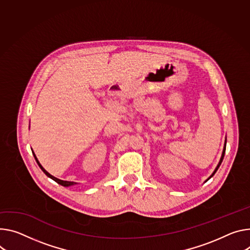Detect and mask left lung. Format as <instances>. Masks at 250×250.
I'll use <instances>...</instances> for the list:
<instances>
[{
	"label": "left lung",
	"mask_w": 250,
	"mask_h": 250,
	"mask_svg": "<svg viewBox=\"0 0 250 250\" xmlns=\"http://www.w3.org/2000/svg\"><path fill=\"white\" fill-rule=\"evenodd\" d=\"M225 146H226V144H225V145H224V148H223V151H222V155H221V158H220V162H219V164H218V166H217V167H216V168H215V170H214V171H213V173H212V174H211V176H210V177H212V176H213V175H214V173H215V172H216V170H217V169H218V167H220V165H221V163H222V161H223V157H224V153H225ZM210 177H209V178H210Z\"/></svg>",
	"instance_id": "obj_1"
}]
</instances>
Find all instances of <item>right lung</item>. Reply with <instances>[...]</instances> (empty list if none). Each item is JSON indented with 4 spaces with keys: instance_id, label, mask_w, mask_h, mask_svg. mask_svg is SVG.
Wrapping results in <instances>:
<instances>
[{
    "instance_id": "1",
    "label": "right lung",
    "mask_w": 250,
    "mask_h": 250,
    "mask_svg": "<svg viewBox=\"0 0 250 250\" xmlns=\"http://www.w3.org/2000/svg\"><path fill=\"white\" fill-rule=\"evenodd\" d=\"M34 154V156H35V158H36V161H37V163H38V165H39V167H41V169L46 173V175H48L49 177H51L53 180H55L56 183H58L59 185H61V186H63V187H70V186H74V185H76V183H74V181H66V180H62V179H59V178H57V177H55V176H53L52 174H50L46 169H44L41 165H40V163H39V161L37 160V157H36V155H35V153H33Z\"/></svg>"
}]
</instances>
